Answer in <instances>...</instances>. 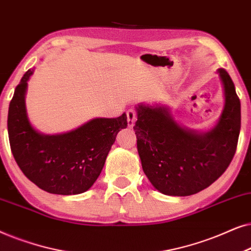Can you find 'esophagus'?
Returning <instances> with one entry per match:
<instances>
[{
	"mask_svg": "<svg viewBox=\"0 0 251 251\" xmlns=\"http://www.w3.org/2000/svg\"><path fill=\"white\" fill-rule=\"evenodd\" d=\"M126 115H127V125H128V127H133V126H134L135 120H136V112H135V110L128 109L127 112H126Z\"/></svg>",
	"mask_w": 251,
	"mask_h": 251,
	"instance_id": "esophagus-1",
	"label": "esophagus"
}]
</instances>
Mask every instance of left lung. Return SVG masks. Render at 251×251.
Masks as SVG:
<instances>
[{
  "label": "left lung",
  "mask_w": 251,
  "mask_h": 251,
  "mask_svg": "<svg viewBox=\"0 0 251 251\" xmlns=\"http://www.w3.org/2000/svg\"><path fill=\"white\" fill-rule=\"evenodd\" d=\"M225 106L212 131L198 133L176 124L163 106H136V146L143 172L165 195L188 196L216 181L232 162L241 128V104L234 83L218 70Z\"/></svg>",
  "instance_id": "8db88e82"
}]
</instances>
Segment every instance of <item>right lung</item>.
Returning a JSON list of instances; mask_svg holds the SVG:
<instances>
[{
    "instance_id": "1",
    "label": "right lung",
    "mask_w": 251,
    "mask_h": 251,
    "mask_svg": "<svg viewBox=\"0 0 251 251\" xmlns=\"http://www.w3.org/2000/svg\"><path fill=\"white\" fill-rule=\"evenodd\" d=\"M25 73L16 87L8 112L10 148L23 173L39 188L58 195L88 190L99 178L117 133L127 126L125 113L118 118H96L58 135H43L28 122L25 108Z\"/></svg>"
}]
</instances>
